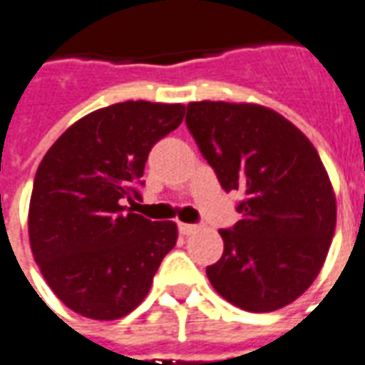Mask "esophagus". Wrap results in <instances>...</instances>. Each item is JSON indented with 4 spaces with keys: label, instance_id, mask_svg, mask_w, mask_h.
<instances>
[{
    "label": "esophagus",
    "instance_id": "1",
    "mask_svg": "<svg viewBox=\"0 0 365 365\" xmlns=\"http://www.w3.org/2000/svg\"><path fill=\"white\" fill-rule=\"evenodd\" d=\"M178 228H180V232H182V235H192V232H197L200 226L188 225V222H178Z\"/></svg>",
    "mask_w": 365,
    "mask_h": 365
}]
</instances>
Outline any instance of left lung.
I'll list each match as a JSON object with an SVG mask.
<instances>
[{"label": "left lung", "mask_w": 365, "mask_h": 365, "mask_svg": "<svg viewBox=\"0 0 365 365\" xmlns=\"http://www.w3.org/2000/svg\"><path fill=\"white\" fill-rule=\"evenodd\" d=\"M187 127L242 218L222 228L225 252L207 268L215 290L246 312H274L308 290L336 228V198L318 150L260 105L188 103Z\"/></svg>", "instance_id": "obj_1"}]
</instances>
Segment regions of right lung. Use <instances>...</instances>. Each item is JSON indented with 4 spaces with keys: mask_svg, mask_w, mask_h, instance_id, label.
I'll return each instance as SVG.
<instances>
[{
    "mask_svg": "<svg viewBox=\"0 0 365 365\" xmlns=\"http://www.w3.org/2000/svg\"><path fill=\"white\" fill-rule=\"evenodd\" d=\"M185 105L125 101L93 110L53 143L29 202L34 258L55 296L93 320H117L149 294L177 225L125 207L140 198L150 149L182 123Z\"/></svg>",
    "mask_w": 365,
    "mask_h": 365,
    "instance_id": "add662e5",
    "label": "right lung"
}]
</instances>
